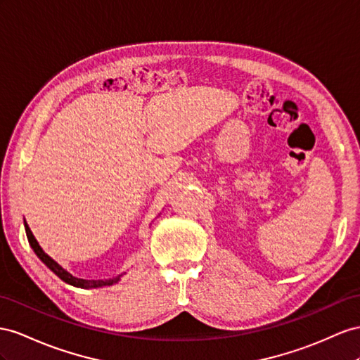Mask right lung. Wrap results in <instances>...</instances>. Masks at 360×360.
<instances>
[{
	"label": "right lung",
	"mask_w": 360,
	"mask_h": 360,
	"mask_svg": "<svg viewBox=\"0 0 360 360\" xmlns=\"http://www.w3.org/2000/svg\"><path fill=\"white\" fill-rule=\"evenodd\" d=\"M25 233H27V238H29V243L33 248L34 254L39 257L41 262L47 266L49 269H51L62 281H65L67 284H71V285H75V288H80V289H96V288H105V285H112L120 281V276L122 275L115 276V278H109V280H82V278H77V276H72L70 272L63 269L62 266H59L56 262H54L49 254L44 252V250L39 246L38 240H36L27 224H25Z\"/></svg>",
	"instance_id": "1"
}]
</instances>
